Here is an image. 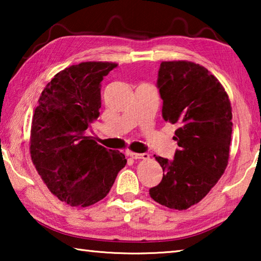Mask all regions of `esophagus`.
Listing matches in <instances>:
<instances>
[{
	"label": "esophagus",
	"mask_w": 261,
	"mask_h": 261,
	"mask_svg": "<svg viewBox=\"0 0 261 261\" xmlns=\"http://www.w3.org/2000/svg\"><path fill=\"white\" fill-rule=\"evenodd\" d=\"M129 155L135 159V160H137V159H143V160H147V159H149V154L147 153H134V152H130Z\"/></svg>",
	"instance_id": "obj_1"
}]
</instances>
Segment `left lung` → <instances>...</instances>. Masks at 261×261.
<instances>
[{"instance_id":"left-lung-1","label":"left lung","mask_w":261,"mask_h":261,"mask_svg":"<svg viewBox=\"0 0 261 261\" xmlns=\"http://www.w3.org/2000/svg\"><path fill=\"white\" fill-rule=\"evenodd\" d=\"M156 86L162 117L177 124L174 160L155 156L163 170L149 196L173 210L199 202L228 165L232 114L227 92L206 68L188 61L162 62Z\"/></svg>"}]
</instances>
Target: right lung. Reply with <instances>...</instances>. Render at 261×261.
Segmentation results:
<instances>
[{
  "mask_svg": "<svg viewBox=\"0 0 261 261\" xmlns=\"http://www.w3.org/2000/svg\"><path fill=\"white\" fill-rule=\"evenodd\" d=\"M116 67L83 62L65 68L47 84L34 110L31 158L49 191L70 206L103 199L126 165L124 154L85 136L100 115L101 82Z\"/></svg>",
  "mask_w": 261,
  "mask_h": 261,
  "instance_id": "right-lung-1",
  "label": "right lung"
}]
</instances>
